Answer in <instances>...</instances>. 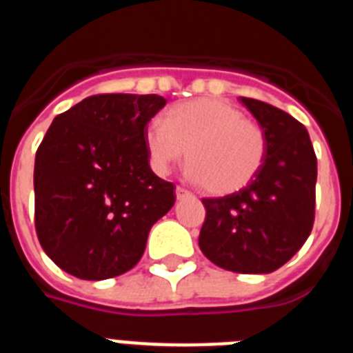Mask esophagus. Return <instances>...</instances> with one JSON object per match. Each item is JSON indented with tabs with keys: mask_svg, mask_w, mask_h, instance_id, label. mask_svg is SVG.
<instances>
[{
	"mask_svg": "<svg viewBox=\"0 0 353 353\" xmlns=\"http://www.w3.org/2000/svg\"><path fill=\"white\" fill-rule=\"evenodd\" d=\"M187 196H192L191 191H187L185 187H176V198L182 199V198H187Z\"/></svg>",
	"mask_w": 353,
	"mask_h": 353,
	"instance_id": "obj_1",
	"label": "esophagus"
}]
</instances>
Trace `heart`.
<instances>
[{"instance_id": "heart-1", "label": "heart", "mask_w": 353, "mask_h": 353, "mask_svg": "<svg viewBox=\"0 0 353 353\" xmlns=\"http://www.w3.org/2000/svg\"><path fill=\"white\" fill-rule=\"evenodd\" d=\"M146 152L157 171L182 161L205 191L226 196L248 187L267 159V136L239 105L221 99H196L168 111L166 123L146 127Z\"/></svg>"}]
</instances>
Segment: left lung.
I'll use <instances>...</instances> for the list:
<instances>
[{"label":"left lung","mask_w":353,"mask_h":353,"mask_svg":"<svg viewBox=\"0 0 353 353\" xmlns=\"http://www.w3.org/2000/svg\"><path fill=\"white\" fill-rule=\"evenodd\" d=\"M240 102L265 130L267 159L248 187L201 199L207 217L199 249L221 269L269 274L283 267L313 230L316 155L301 121L256 99L240 97Z\"/></svg>","instance_id":"8db88e82"}]
</instances>
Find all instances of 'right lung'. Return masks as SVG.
Segmentation results:
<instances>
[{
    "label": "right lung",
    "mask_w": 353,
    "mask_h": 353,
    "mask_svg": "<svg viewBox=\"0 0 353 353\" xmlns=\"http://www.w3.org/2000/svg\"><path fill=\"white\" fill-rule=\"evenodd\" d=\"M159 95L101 93L52 120L35 155V230L70 276L101 281L136 267L174 185L150 168L145 132Z\"/></svg>",
    "instance_id": "obj_1"
}]
</instances>
